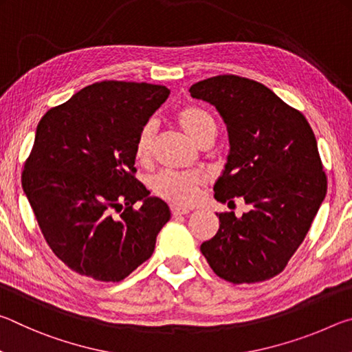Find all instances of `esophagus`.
Returning <instances> with one entry per match:
<instances>
[{
    "label": "esophagus",
    "instance_id": "esophagus-1",
    "mask_svg": "<svg viewBox=\"0 0 352 352\" xmlns=\"http://www.w3.org/2000/svg\"><path fill=\"white\" fill-rule=\"evenodd\" d=\"M170 211L174 216H183V214H188L189 212V208H182V206H177V205H170Z\"/></svg>",
    "mask_w": 352,
    "mask_h": 352
}]
</instances>
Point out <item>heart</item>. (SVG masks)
Listing matches in <instances>:
<instances>
[{"instance_id":"b5f03b06","label":"heart","mask_w":352,"mask_h":352,"mask_svg":"<svg viewBox=\"0 0 352 352\" xmlns=\"http://www.w3.org/2000/svg\"><path fill=\"white\" fill-rule=\"evenodd\" d=\"M175 121L195 144H201L206 140H214L217 132L216 121L208 110L201 107L188 105L175 115ZM155 127L146 124L140 130L135 142V158L140 163H147L152 155ZM204 183V175L200 172H177L163 170L151 178V189L158 197L174 205L188 206L197 197V190Z\"/></svg>"}]
</instances>
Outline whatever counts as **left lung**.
<instances>
[{"label": "left lung", "mask_w": 352, "mask_h": 352, "mask_svg": "<svg viewBox=\"0 0 352 352\" xmlns=\"http://www.w3.org/2000/svg\"><path fill=\"white\" fill-rule=\"evenodd\" d=\"M190 96L216 107L228 132L230 152L214 199L250 211L220 212L219 231L200 245L208 264L225 281L252 284L284 270L305 241L327 182L317 140L307 119L270 88L223 74L200 80Z\"/></svg>", "instance_id": "1"}]
</instances>
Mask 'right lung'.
Masks as SVG:
<instances>
[{"instance_id":"obj_1","label":"right lung","mask_w":352,"mask_h":352,"mask_svg":"<svg viewBox=\"0 0 352 352\" xmlns=\"http://www.w3.org/2000/svg\"><path fill=\"white\" fill-rule=\"evenodd\" d=\"M169 93L164 85L104 80L40 119L23 190L47 245L79 275L122 281L151 258L170 219L168 204L133 175L140 130ZM136 201L142 206L133 210Z\"/></svg>"}]
</instances>
